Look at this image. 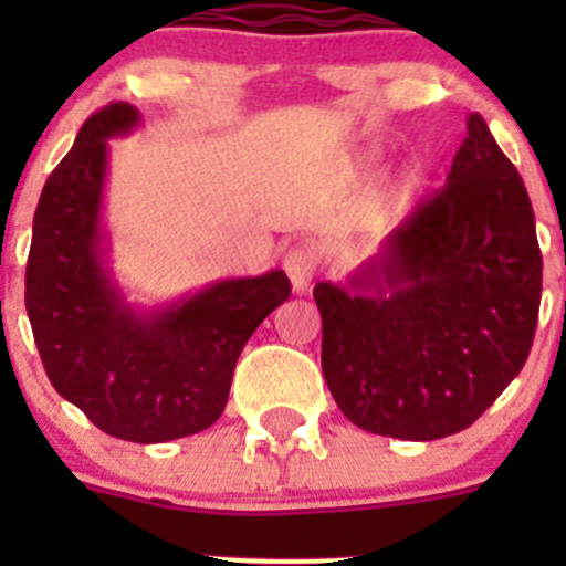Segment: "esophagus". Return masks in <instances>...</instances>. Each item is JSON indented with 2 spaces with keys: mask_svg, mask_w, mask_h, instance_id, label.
<instances>
[{
  "mask_svg": "<svg viewBox=\"0 0 566 566\" xmlns=\"http://www.w3.org/2000/svg\"><path fill=\"white\" fill-rule=\"evenodd\" d=\"M284 271H287L295 293H306L312 284V276H315V260H312L310 251L293 249L284 256Z\"/></svg>",
  "mask_w": 566,
  "mask_h": 566,
  "instance_id": "esophagus-1",
  "label": "esophagus"
}]
</instances>
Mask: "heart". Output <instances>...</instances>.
<instances>
[{
	"instance_id": "b5f03b06",
	"label": "heart",
	"mask_w": 566,
	"mask_h": 566,
	"mask_svg": "<svg viewBox=\"0 0 566 566\" xmlns=\"http://www.w3.org/2000/svg\"><path fill=\"white\" fill-rule=\"evenodd\" d=\"M384 210H386V202H378L373 210H369V227H375L384 221Z\"/></svg>"
}]
</instances>
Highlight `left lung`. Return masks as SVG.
<instances>
[{
  "label": "left lung",
  "mask_w": 566,
  "mask_h": 566,
  "mask_svg": "<svg viewBox=\"0 0 566 566\" xmlns=\"http://www.w3.org/2000/svg\"><path fill=\"white\" fill-rule=\"evenodd\" d=\"M447 186L345 282H319L323 375L342 413L399 441L471 427L534 339L542 254L523 177L479 114Z\"/></svg>",
  "instance_id": "obj_1"
}]
</instances>
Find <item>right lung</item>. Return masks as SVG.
<instances>
[{
	"label": "right lung",
	"mask_w": 566,
	"mask_h": 566,
	"mask_svg": "<svg viewBox=\"0 0 566 566\" xmlns=\"http://www.w3.org/2000/svg\"><path fill=\"white\" fill-rule=\"evenodd\" d=\"M139 125L136 106L101 108L45 180L27 260V315L60 397L108 436L164 443L219 419L243 345L290 298V279L268 271L158 306L130 304L112 268L106 177L108 139Z\"/></svg>",
	"instance_id": "add662e5"
}]
</instances>
